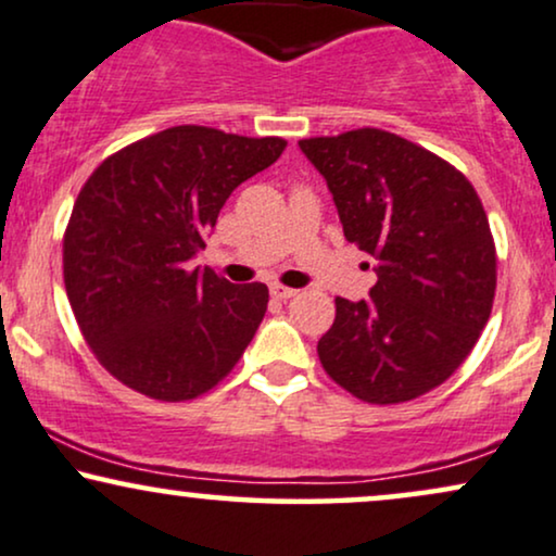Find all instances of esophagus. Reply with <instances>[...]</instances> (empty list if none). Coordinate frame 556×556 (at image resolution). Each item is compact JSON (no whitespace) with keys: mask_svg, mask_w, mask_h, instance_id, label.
I'll return each mask as SVG.
<instances>
[{"mask_svg":"<svg viewBox=\"0 0 556 556\" xmlns=\"http://www.w3.org/2000/svg\"><path fill=\"white\" fill-rule=\"evenodd\" d=\"M271 295L277 300H290L298 295V290H292V287H287V285H271Z\"/></svg>","mask_w":556,"mask_h":556,"instance_id":"esophagus-1","label":"esophagus"}]
</instances>
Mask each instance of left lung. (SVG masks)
Here are the masks:
<instances>
[{
  "label": "left lung",
  "mask_w": 556,
  "mask_h": 556,
  "mask_svg": "<svg viewBox=\"0 0 556 556\" xmlns=\"http://www.w3.org/2000/svg\"><path fill=\"white\" fill-rule=\"evenodd\" d=\"M329 184L344 238L378 261L370 298H337L320 337L326 376L365 404H404L445 383L486 326L497 251L469 178L383 129L300 139Z\"/></svg>",
  "instance_id": "1"
}]
</instances>
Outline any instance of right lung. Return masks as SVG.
<instances>
[{
	"instance_id": "add662e5",
	"label": "right lung",
	"mask_w": 556,
	"mask_h": 556,
	"mask_svg": "<svg viewBox=\"0 0 556 556\" xmlns=\"http://www.w3.org/2000/svg\"><path fill=\"white\" fill-rule=\"evenodd\" d=\"M282 137L170 126L113 152L64 230V287L98 363L131 391L191 401L243 357L266 285L193 266L227 197L285 152Z\"/></svg>"
}]
</instances>
